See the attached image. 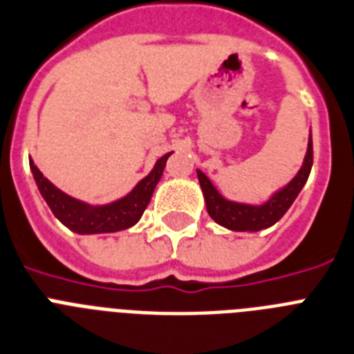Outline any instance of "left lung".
<instances>
[{"label": "left lung", "instance_id": "left-lung-1", "mask_svg": "<svg viewBox=\"0 0 354 354\" xmlns=\"http://www.w3.org/2000/svg\"><path fill=\"white\" fill-rule=\"evenodd\" d=\"M313 167V140L309 138V145H307V154L304 160V165L298 171V174L292 178L291 182L287 183L281 191L272 194L263 205H247V203L229 202L214 189L211 180L203 174L202 171L198 172V182L203 191L205 198V205L209 216L220 225L231 229V231H261L267 227L274 225L287 209L292 205L297 200L298 192L301 187L306 185L309 172Z\"/></svg>", "mask_w": 354, "mask_h": 354}]
</instances>
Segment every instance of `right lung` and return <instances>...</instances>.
Wrapping results in <instances>:
<instances>
[{
    "mask_svg": "<svg viewBox=\"0 0 354 354\" xmlns=\"http://www.w3.org/2000/svg\"><path fill=\"white\" fill-rule=\"evenodd\" d=\"M169 156H171V152L160 158L151 174L143 178L127 196L102 207H91L87 203L77 202V200L59 191L57 187H54L47 178L43 176L41 171L34 165L32 160H30V171H32L41 196L45 198V202L54 212V216L63 225H67L71 231L80 232V234H97V232L123 231V229L134 225L142 218L143 211L147 209L149 202H151L152 192L156 189V183L162 178Z\"/></svg>",
    "mask_w": 354,
    "mask_h": 354,
    "instance_id": "obj_1",
    "label": "right lung"
}]
</instances>
